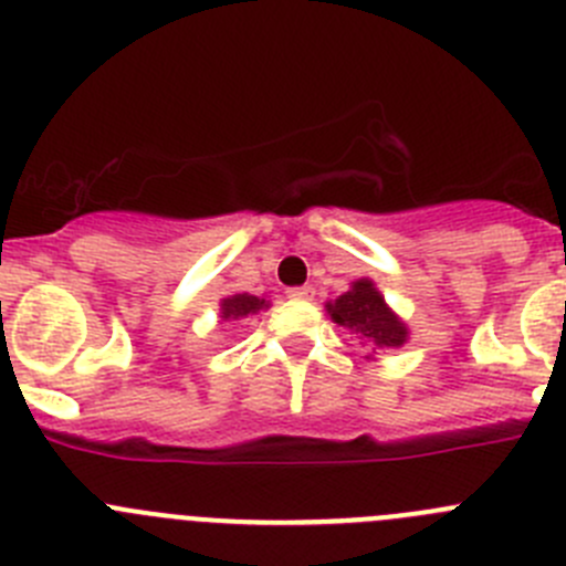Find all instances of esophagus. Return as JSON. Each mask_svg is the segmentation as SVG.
Masks as SVG:
<instances>
[{"label": "esophagus", "mask_w": 566, "mask_h": 566, "mask_svg": "<svg viewBox=\"0 0 566 566\" xmlns=\"http://www.w3.org/2000/svg\"><path fill=\"white\" fill-rule=\"evenodd\" d=\"M313 295H315L313 287H290L287 290V298H293V301H310Z\"/></svg>", "instance_id": "34e87169"}]
</instances>
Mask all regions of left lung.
<instances>
[{
    "label": "left lung",
    "instance_id": "8db88e82",
    "mask_svg": "<svg viewBox=\"0 0 566 566\" xmlns=\"http://www.w3.org/2000/svg\"><path fill=\"white\" fill-rule=\"evenodd\" d=\"M332 321L374 348H399L408 340V326L385 304L371 279H357L348 293L326 304Z\"/></svg>",
    "mask_w": 566,
    "mask_h": 566
}]
</instances>
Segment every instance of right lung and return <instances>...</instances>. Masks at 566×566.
Returning <instances> with one entry per match:
<instances>
[{
  "instance_id": "1",
  "label": "right lung",
  "mask_w": 566,
  "mask_h": 566,
  "mask_svg": "<svg viewBox=\"0 0 566 566\" xmlns=\"http://www.w3.org/2000/svg\"><path fill=\"white\" fill-rule=\"evenodd\" d=\"M268 307H271V304H268L265 298H259V295L237 293L220 301V318L237 321V318H245V315H256L259 310H268Z\"/></svg>"
}]
</instances>
